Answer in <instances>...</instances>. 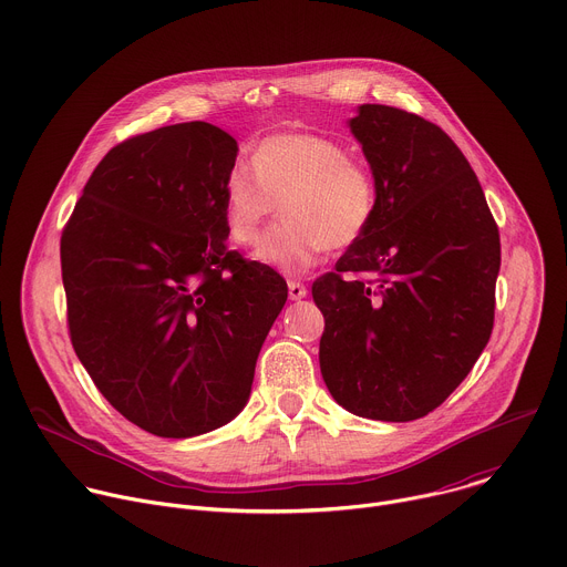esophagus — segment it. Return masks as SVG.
I'll list each match as a JSON object with an SVG mask.
<instances>
[{
  "label": "esophagus",
  "mask_w": 567,
  "mask_h": 567,
  "mask_svg": "<svg viewBox=\"0 0 567 567\" xmlns=\"http://www.w3.org/2000/svg\"><path fill=\"white\" fill-rule=\"evenodd\" d=\"M287 287H289V298L291 300H300V298L307 296V287L302 282H298V280H289Z\"/></svg>",
  "instance_id": "34e87169"
}]
</instances>
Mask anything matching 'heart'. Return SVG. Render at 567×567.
Listing matches in <instances>:
<instances>
[{"mask_svg": "<svg viewBox=\"0 0 567 567\" xmlns=\"http://www.w3.org/2000/svg\"><path fill=\"white\" fill-rule=\"evenodd\" d=\"M377 182L341 143L302 132L262 138L249 164H235L221 184V213L230 241L251 247L282 204L254 254L260 265L302 274L322 251L348 249L377 215Z\"/></svg>", "mask_w": 567, "mask_h": 567, "instance_id": "obj_1", "label": "heart"}]
</instances>
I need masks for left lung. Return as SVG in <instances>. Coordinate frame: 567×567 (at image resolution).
<instances>
[{
    "instance_id": "obj_1",
    "label": "left lung",
    "mask_w": 567,
    "mask_h": 567,
    "mask_svg": "<svg viewBox=\"0 0 567 567\" xmlns=\"http://www.w3.org/2000/svg\"><path fill=\"white\" fill-rule=\"evenodd\" d=\"M377 182L370 230L320 276V372L359 417L413 422L464 381L494 330L501 235L466 156L417 114L350 118Z\"/></svg>"
}]
</instances>
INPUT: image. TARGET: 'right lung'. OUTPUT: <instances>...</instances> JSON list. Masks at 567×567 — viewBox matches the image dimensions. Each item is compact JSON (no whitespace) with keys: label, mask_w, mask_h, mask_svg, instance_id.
<instances>
[{"label":"right lung","mask_w":567,"mask_h":567,"mask_svg":"<svg viewBox=\"0 0 567 567\" xmlns=\"http://www.w3.org/2000/svg\"><path fill=\"white\" fill-rule=\"evenodd\" d=\"M237 141L204 123L112 147L60 239L73 350L112 406L195 437L247 406L287 282L226 247L221 184Z\"/></svg>","instance_id":"obj_1"}]
</instances>
